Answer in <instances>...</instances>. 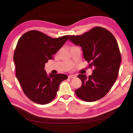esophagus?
I'll use <instances>...</instances> for the list:
<instances>
[{"label": "esophagus", "instance_id": "obj_1", "mask_svg": "<svg viewBox=\"0 0 133 133\" xmlns=\"http://www.w3.org/2000/svg\"><path fill=\"white\" fill-rule=\"evenodd\" d=\"M76 77V76L74 75H69V76H68V78L69 79H71V78H75Z\"/></svg>", "mask_w": 133, "mask_h": 133}]
</instances>
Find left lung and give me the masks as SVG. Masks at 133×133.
Returning <instances> with one entry per match:
<instances>
[{
    "mask_svg": "<svg viewBox=\"0 0 133 133\" xmlns=\"http://www.w3.org/2000/svg\"><path fill=\"white\" fill-rule=\"evenodd\" d=\"M69 40L82 47L83 57L94 69L91 75L79 74L82 86L75 90L85 102H94L103 98L117 79L121 55L116 39L109 31L95 27L81 35H70Z\"/></svg>",
    "mask_w": 133,
    "mask_h": 133,
    "instance_id": "8db88e82",
    "label": "left lung"
}]
</instances>
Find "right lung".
<instances>
[{
    "label": "right lung",
    "instance_id": "add662e5",
    "mask_svg": "<svg viewBox=\"0 0 133 133\" xmlns=\"http://www.w3.org/2000/svg\"><path fill=\"white\" fill-rule=\"evenodd\" d=\"M69 35L52 38L42 32L31 30L20 38L14 54L16 76L24 94L39 104L50 103L55 97L65 74L48 75L45 64L68 41Z\"/></svg>",
    "mask_w": 133,
    "mask_h": 133
}]
</instances>
